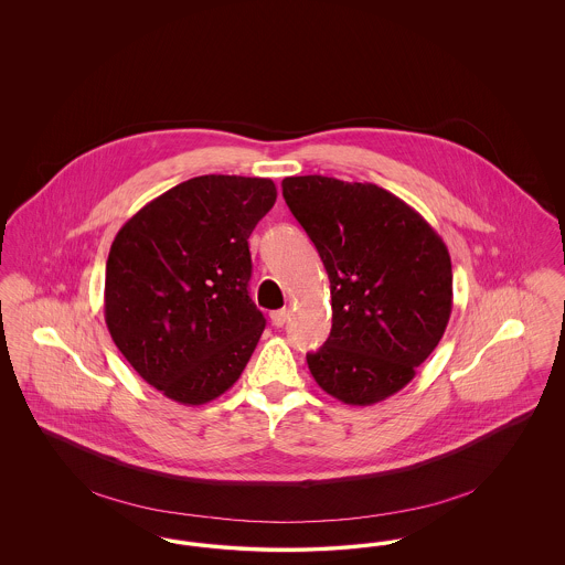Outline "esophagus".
Returning a JSON list of instances; mask_svg holds the SVG:
<instances>
[{
  "label": "esophagus",
  "mask_w": 565,
  "mask_h": 565,
  "mask_svg": "<svg viewBox=\"0 0 565 565\" xmlns=\"http://www.w3.org/2000/svg\"><path fill=\"white\" fill-rule=\"evenodd\" d=\"M286 322H288V309H277V311L270 313V323L275 328H281Z\"/></svg>",
  "instance_id": "34e87169"
}]
</instances>
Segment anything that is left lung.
<instances>
[{"mask_svg": "<svg viewBox=\"0 0 565 565\" xmlns=\"http://www.w3.org/2000/svg\"><path fill=\"white\" fill-rule=\"evenodd\" d=\"M284 199L330 279L332 330L307 364L326 394L381 403L436 350L454 307L451 256L403 199L376 184L298 175Z\"/></svg>", "mask_w": 565, "mask_h": 565, "instance_id": "obj_1", "label": "left lung"}]
</instances>
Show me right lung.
<instances>
[{"instance_id": "1", "label": "right lung", "mask_w": 565, "mask_h": 565, "mask_svg": "<svg viewBox=\"0 0 565 565\" xmlns=\"http://www.w3.org/2000/svg\"><path fill=\"white\" fill-rule=\"evenodd\" d=\"M275 199L269 178L201 175L152 199L114 237L109 334L162 396L199 406L242 376L267 323L247 295V239Z\"/></svg>"}]
</instances>
